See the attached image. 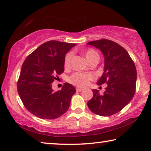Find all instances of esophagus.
Masks as SVG:
<instances>
[{
  "mask_svg": "<svg viewBox=\"0 0 151 151\" xmlns=\"http://www.w3.org/2000/svg\"><path fill=\"white\" fill-rule=\"evenodd\" d=\"M76 91H78V92H81V91H83V89L82 88H79V87H77V88H76Z\"/></svg>",
  "mask_w": 151,
  "mask_h": 151,
  "instance_id": "34e87169",
  "label": "esophagus"
}]
</instances>
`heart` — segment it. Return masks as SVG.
Wrapping results in <instances>:
<instances>
[{
  "label": "heart",
  "instance_id": "heart-1",
  "mask_svg": "<svg viewBox=\"0 0 151 151\" xmlns=\"http://www.w3.org/2000/svg\"><path fill=\"white\" fill-rule=\"evenodd\" d=\"M84 55L89 63L92 61L97 60H99V55L96 51L93 49V48H89L84 51ZM73 54L72 52H68L65 55V59H64V66L65 68H68L70 66V61L72 58ZM94 78V76L93 73H75L71 75L68 81L73 85L77 86H85L87 85L88 81L93 80Z\"/></svg>",
  "mask_w": 151,
  "mask_h": 151
}]
</instances>
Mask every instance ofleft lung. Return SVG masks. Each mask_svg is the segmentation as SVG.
I'll use <instances>...</instances> for the list:
<instances>
[{"label":"left lung","instance_id":"obj_1","mask_svg":"<svg viewBox=\"0 0 151 151\" xmlns=\"http://www.w3.org/2000/svg\"><path fill=\"white\" fill-rule=\"evenodd\" d=\"M87 44L103 53L104 72L97 84L107 85L103 95L99 90L93 89V96L88 102V107L98 115H112L121 111L133 98L137 77L135 65L127 51L115 42L101 39Z\"/></svg>","mask_w":151,"mask_h":151}]
</instances>
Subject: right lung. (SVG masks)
Segmentation results:
<instances>
[{"mask_svg":"<svg viewBox=\"0 0 151 151\" xmlns=\"http://www.w3.org/2000/svg\"><path fill=\"white\" fill-rule=\"evenodd\" d=\"M75 45L50 40L33 51L22 64L18 93L25 108L36 116L55 119L69 108L75 88L65 83L60 91L54 92L52 83L64 72L65 55Z\"/></svg>","mask_w":151,"mask_h":151,"instance_id":"obj_1","label":"right lung"}]
</instances>
